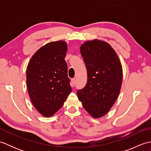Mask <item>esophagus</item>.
<instances>
[{
	"label": "esophagus",
	"instance_id": "34e87169",
	"mask_svg": "<svg viewBox=\"0 0 151 151\" xmlns=\"http://www.w3.org/2000/svg\"><path fill=\"white\" fill-rule=\"evenodd\" d=\"M76 84V79L75 78H73L71 79V83H70V84H71L72 87H74Z\"/></svg>",
	"mask_w": 151,
	"mask_h": 151
}]
</instances>
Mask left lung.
Returning a JSON list of instances; mask_svg holds the SVG:
<instances>
[{"label":"left lung","instance_id":"obj_1","mask_svg":"<svg viewBox=\"0 0 151 151\" xmlns=\"http://www.w3.org/2000/svg\"><path fill=\"white\" fill-rule=\"evenodd\" d=\"M87 69L88 82L77 91L83 107L93 117L106 114L116 101L123 79V69L117 54L103 41H88L81 47Z\"/></svg>","mask_w":151,"mask_h":151}]
</instances>
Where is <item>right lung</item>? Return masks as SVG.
<instances>
[{"instance_id": "add662e5", "label": "right lung", "mask_w": 151, "mask_h": 151, "mask_svg": "<svg viewBox=\"0 0 151 151\" xmlns=\"http://www.w3.org/2000/svg\"><path fill=\"white\" fill-rule=\"evenodd\" d=\"M67 43L53 41L41 47L27 68L28 92L35 108L50 117L63 106L72 91L65 56Z\"/></svg>"}]
</instances>
